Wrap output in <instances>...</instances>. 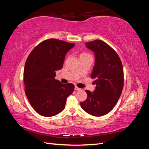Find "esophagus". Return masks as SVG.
Instances as JSON below:
<instances>
[{
	"label": "esophagus",
	"mask_w": 149,
	"mask_h": 149,
	"mask_svg": "<svg viewBox=\"0 0 149 149\" xmlns=\"http://www.w3.org/2000/svg\"><path fill=\"white\" fill-rule=\"evenodd\" d=\"M74 89L76 90V91H80V90L81 89L78 88V87L77 86H74Z\"/></svg>",
	"instance_id": "34e87169"
}]
</instances>
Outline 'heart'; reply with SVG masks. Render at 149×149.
Masks as SVG:
<instances>
[{
	"label": "heart",
	"mask_w": 149,
	"mask_h": 149,
	"mask_svg": "<svg viewBox=\"0 0 149 149\" xmlns=\"http://www.w3.org/2000/svg\"><path fill=\"white\" fill-rule=\"evenodd\" d=\"M87 54H88V53H82L81 55H87Z\"/></svg>",
	"instance_id": "1"
}]
</instances>
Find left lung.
Masks as SVG:
<instances>
[{
    "label": "left lung",
    "instance_id": "1",
    "mask_svg": "<svg viewBox=\"0 0 149 149\" xmlns=\"http://www.w3.org/2000/svg\"><path fill=\"white\" fill-rule=\"evenodd\" d=\"M95 54V65L91 78L95 79L94 92L86 90L88 97L81 102L82 109L93 116H102L109 112L118 101L124 86L123 64L118 53L100 40L86 43Z\"/></svg>",
    "mask_w": 149,
    "mask_h": 149
}]
</instances>
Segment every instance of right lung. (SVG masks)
<instances>
[{
  "label": "right lung",
  "mask_w": 149,
  "mask_h": 149,
  "mask_svg": "<svg viewBox=\"0 0 149 149\" xmlns=\"http://www.w3.org/2000/svg\"><path fill=\"white\" fill-rule=\"evenodd\" d=\"M74 46L49 38L36 46L26 60L24 70L25 92L40 115L51 117L65 109L67 97L73 92V84L55 79L56 71L62 68L66 53Z\"/></svg>",
  "instance_id": "1"
}]
</instances>
